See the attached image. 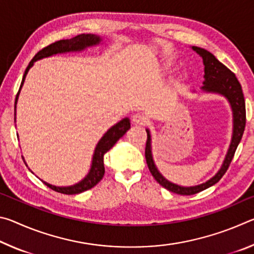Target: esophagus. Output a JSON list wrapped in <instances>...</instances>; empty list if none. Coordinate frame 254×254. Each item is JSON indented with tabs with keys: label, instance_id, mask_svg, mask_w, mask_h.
<instances>
[{
	"label": "esophagus",
	"instance_id": "1",
	"mask_svg": "<svg viewBox=\"0 0 254 254\" xmlns=\"http://www.w3.org/2000/svg\"><path fill=\"white\" fill-rule=\"evenodd\" d=\"M132 122L134 124H137V126H144V124L147 123V118H145L143 114L136 113L132 117Z\"/></svg>",
	"mask_w": 254,
	"mask_h": 254
}]
</instances>
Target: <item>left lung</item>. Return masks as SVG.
<instances>
[{
  "mask_svg": "<svg viewBox=\"0 0 254 254\" xmlns=\"http://www.w3.org/2000/svg\"><path fill=\"white\" fill-rule=\"evenodd\" d=\"M192 49H194L197 54L201 56L205 66V80L204 86L201 87V89H204L206 92L220 93L229 100V102L231 103L232 110H233L234 127L229 152L226 154V158L224 160V163H223L222 168L212 179H209L208 182L195 187H180L178 185L169 183L168 180L162 177L160 173L157 170L152 160L151 148H150L151 147V145H150L151 137H150V133L147 130L148 136L147 144H145V160H147V165L150 173H151L153 178L156 179L162 187H165L166 189H168V190L175 192V194L184 196L197 194V192L203 191L204 189L213 186V185L220 182L221 178L225 175L227 169H229L232 159H233L234 153L236 151V148H238L240 141L242 139L247 123L246 101H244L242 87H241V84L239 83L234 72H232L229 68L225 65H223L221 62H218V60L215 58V56L213 54H210L209 51L195 46L192 47Z\"/></svg>",
  "mask_w": 254,
  "mask_h": 254,
  "instance_id": "left-lung-1",
  "label": "left lung"
}]
</instances>
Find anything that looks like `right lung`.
Listing matches in <instances>:
<instances>
[{"mask_svg":"<svg viewBox=\"0 0 254 254\" xmlns=\"http://www.w3.org/2000/svg\"><path fill=\"white\" fill-rule=\"evenodd\" d=\"M100 41H101V38L98 36H95V34H79V36H76L74 38H71V39L56 41L54 44L42 48L40 51H38L36 54V56H34L28 65L27 69H25L22 81H21V85H20V89L22 87L24 78L28 74L30 67L33 65V63L36 62V60L45 58V57H49V56H53L56 54L67 53V51L83 50L84 48H86V47L100 44ZM19 92L16 94V97H15V104H16V100H18ZM128 128H130V121H128V119H123L122 121H120L118 124H115L114 127H112L110 130L103 135V137L100 140V142L97 143L95 148V152H94V156H93L91 171H89L88 175L86 176L80 183L69 187H56L50 184H47L45 182L44 183L49 188L53 189V190L62 192V194H66V195L79 194V192L88 190V189L96 186L98 182H101V179L103 178V176H104V173H105L104 154L109 151V150L113 147L115 143H117V141L120 139V137H122L124 134H126V132L128 130Z\"/></svg>","mask_w":254,"mask_h":254,"instance_id":"1","label":"right lung"}]
</instances>
